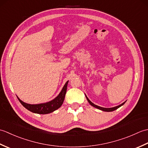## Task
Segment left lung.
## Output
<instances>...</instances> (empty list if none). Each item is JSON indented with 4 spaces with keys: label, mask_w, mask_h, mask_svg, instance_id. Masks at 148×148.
<instances>
[{
    "label": "left lung",
    "mask_w": 148,
    "mask_h": 148,
    "mask_svg": "<svg viewBox=\"0 0 148 148\" xmlns=\"http://www.w3.org/2000/svg\"><path fill=\"white\" fill-rule=\"evenodd\" d=\"M86 99H87V100H88V102H89V103H90V104L92 105V106H93L94 108H97V109H100V110H102V111H106V112H111V111H114V110L117 109L118 108H119V107H121V106L123 105L124 103H125V102H123V103H121V104L119 105V106H118L114 107V108H102V107H100V106H97V105H95V104H94V103H93L92 102H91L88 99V97H87L86 96Z\"/></svg>",
    "instance_id": "obj_1"
}]
</instances>
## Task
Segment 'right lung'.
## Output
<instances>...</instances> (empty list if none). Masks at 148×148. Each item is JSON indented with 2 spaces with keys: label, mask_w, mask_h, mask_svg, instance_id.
Segmentation results:
<instances>
[{
  "label": "right lung",
  "mask_w": 148,
  "mask_h": 148,
  "mask_svg": "<svg viewBox=\"0 0 148 148\" xmlns=\"http://www.w3.org/2000/svg\"><path fill=\"white\" fill-rule=\"evenodd\" d=\"M68 82L69 81L65 83L59 95L55 99L48 102L40 103V104H29V103H25L23 101H21L18 97H17L22 106H23V107H25L29 111L34 113H37V114H48V113L52 112L55 111V110L58 109L62 105L65 99L66 92H67Z\"/></svg>",
  "instance_id": "obj_1"
}]
</instances>
